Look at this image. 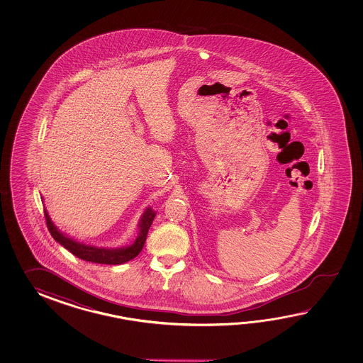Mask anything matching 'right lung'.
I'll return each mask as SVG.
<instances>
[{"label":"right lung","mask_w":363,"mask_h":363,"mask_svg":"<svg viewBox=\"0 0 363 363\" xmlns=\"http://www.w3.org/2000/svg\"><path fill=\"white\" fill-rule=\"evenodd\" d=\"M155 211L152 208H147L144 214L141 216L139 222V236L135 240V242L130 247H116V249H108V247H93L86 245L83 242H79L77 240L71 239L65 233L58 231L53 222L50 220V216L45 210V219H47L48 230L53 239L60 242L62 247H66L72 255L77 258L86 261V262L102 263V264H122L133 259L139 255L141 249L144 247L147 240V231L153 223Z\"/></svg>","instance_id":"right-lung-1"}]
</instances>
